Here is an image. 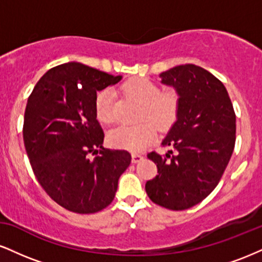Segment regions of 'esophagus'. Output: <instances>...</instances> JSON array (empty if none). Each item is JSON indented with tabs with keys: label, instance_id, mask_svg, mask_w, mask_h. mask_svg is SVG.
Returning a JSON list of instances; mask_svg holds the SVG:
<instances>
[{
	"label": "esophagus",
	"instance_id": "1",
	"mask_svg": "<svg viewBox=\"0 0 262 262\" xmlns=\"http://www.w3.org/2000/svg\"><path fill=\"white\" fill-rule=\"evenodd\" d=\"M141 160H143V155L135 154V152L132 154V161H133L134 164H138V162H140Z\"/></svg>",
	"mask_w": 262,
	"mask_h": 262
}]
</instances>
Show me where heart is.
<instances>
[{
	"instance_id": "obj_1",
	"label": "heart",
	"mask_w": 262,
	"mask_h": 262,
	"mask_svg": "<svg viewBox=\"0 0 262 262\" xmlns=\"http://www.w3.org/2000/svg\"><path fill=\"white\" fill-rule=\"evenodd\" d=\"M123 91L141 104V119H150L159 130L166 132L175 124L179 117L181 98L176 90L160 92L155 82L144 77H134L123 85ZM95 111L98 121L106 124L116 122L114 114V92L103 89L96 96ZM156 137V128L150 122L135 125H122L108 134L111 145L119 149L138 151L145 148Z\"/></svg>"
}]
</instances>
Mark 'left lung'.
Returning <instances> with one entry per match:
<instances>
[{"instance_id":"8db88e82","label":"left lung","mask_w":262,"mask_h":262,"mask_svg":"<svg viewBox=\"0 0 262 262\" xmlns=\"http://www.w3.org/2000/svg\"><path fill=\"white\" fill-rule=\"evenodd\" d=\"M160 77L180 93L181 106L161 143L171 150L148 154L159 175L145 191L159 206L183 210L202 202L221 181L235 145V113L223 83L201 66L179 65Z\"/></svg>"}]
</instances>
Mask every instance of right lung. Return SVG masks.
I'll use <instances>...</instances> for the list:
<instances>
[{
    "mask_svg": "<svg viewBox=\"0 0 262 262\" xmlns=\"http://www.w3.org/2000/svg\"><path fill=\"white\" fill-rule=\"evenodd\" d=\"M121 80L66 62L47 71L27 102L23 140L33 172L50 198L71 212L90 214L110 206L130 164L128 151L102 146L95 111L97 91Z\"/></svg>",
    "mask_w": 262,
    "mask_h": 262,
    "instance_id": "1",
    "label": "right lung"
}]
</instances>
